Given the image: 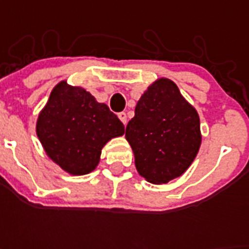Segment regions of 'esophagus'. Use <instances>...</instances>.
<instances>
[{
  "label": "esophagus",
  "mask_w": 249,
  "mask_h": 249,
  "mask_svg": "<svg viewBox=\"0 0 249 249\" xmlns=\"http://www.w3.org/2000/svg\"><path fill=\"white\" fill-rule=\"evenodd\" d=\"M119 119H120L123 124L126 125V123H128V119H126V113H125V112L119 113Z\"/></svg>",
  "instance_id": "esophagus-1"
}]
</instances>
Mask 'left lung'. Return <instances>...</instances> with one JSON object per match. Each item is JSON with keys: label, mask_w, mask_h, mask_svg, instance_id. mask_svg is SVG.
Returning a JSON list of instances; mask_svg holds the SVG:
<instances>
[{"label": "left lung", "mask_w": 249, "mask_h": 249, "mask_svg": "<svg viewBox=\"0 0 249 249\" xmlns=\"http://www.w3.org/2000/svg\"><path fill=\"white\" fill-rule=\"evenodd\" d=\"M134 112L125 138L138 173L156 185L185 173L200 147V120L177 85L158 80L141 97Z\"/></svg>", "instance_id": "obj_1"}]
</instances>
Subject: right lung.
Wrapping results in <instances>:
<instances>
[{"label":"right lung","mask_w":249,"mask_h":249,"mask_svg":"<svg viewBox=\"0 0 249 249\" xmlns=\"http://www.w3.org/2000/svg\"><path fill=\"white\" fill-rule=\"evenodd\" d=\"M37 137L50 159L73 176L88 174L99 163L102 148L124 134V124L108 106L83 88L62 81L38 115Z\"/></svg>","instance_id":"obj_1"}]
</instances>
